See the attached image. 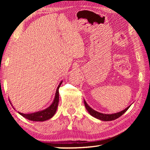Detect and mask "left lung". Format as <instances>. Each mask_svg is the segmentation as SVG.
Returning <instances> with one entry per match:
<instances>
[{
  "label": "left lung",
  "instance_id": "obj_1",
  "mask_svg": "<svg viewBox=\"0 0 150 150\" xmlns=\"http://www.w3.org/2000/svg\"><path fill=\"white\" fill-rule=\"evenodd\" d=\"M84 103H85V106L86 109H87V111L90 113V115L91 116H93V117L98 118V119H99V120H103V121H111V120H115V119L119 118L120 116L122 115L127 110H128L129 107H130V106H129L128 107H127L122 111H120L117 113L112 114V115H106V114L98 112L93 110V108H91L90 106L87 105V103H86L85 100H84Z\"/></svg>",
  "mask_w": 150,
  "mask_h": 150
}]
</instances>
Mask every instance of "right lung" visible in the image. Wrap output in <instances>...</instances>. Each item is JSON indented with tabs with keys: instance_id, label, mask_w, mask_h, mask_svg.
Masks as SVG:
<instances>
[{
	"instance_id": "obj_1",
	"label": "right lung",
	"mask_w": 150,
	"mask_h": 150,
	"mask_svg": "<svg viewBox=\"0 0 150 150\" xmlns=\"http://www.w3.org/2000/svg\"><path fill=\"white\" fill-rule=\"evenodd\" d=\"M62 81H61L59 86L57 88L56 93H55V98L52 105L49 107L47 108L45 110L42 111H38L36 112L31 113V114H24L21 112H18L20 115H22L23 117L28 119L32 121H45L49 120L51 118H52L55 115V112L57 110L58 103H59V88L62 85Z\"/></svg>"
}]
</instances>
